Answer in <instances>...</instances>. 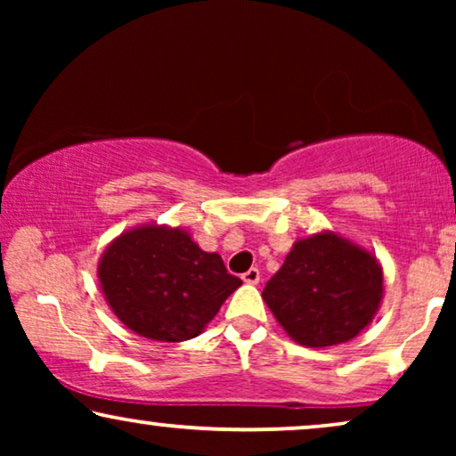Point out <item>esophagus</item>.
<instances>
[{
  "label": "esophagus",
  "instance_id": "obj_1",
  "mask_svg": "<svg viewBox=\"0 0 456 456\" xmlns=\"http://www.w3.org/2000/svg\"><path fill=\"white\" fill-rule=\"evenodd\" d=\"M259 280H261V273L257 267H251V270L242 273V282L245 284H259Z\"/></svg>",
  "mask_w": 456,
  "mask_h": 456
}]
</instances>
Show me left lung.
<instances>
[{
	"label": "left lung",
	"instance_id": "left-lung-1",
	"mask_svg": "<svg viewBox=\"0 0 456 456\" xmlns=\"http://www.w3.org/2000/svg\"><path fill=\"white\" fill-rule=\"evenodd\" d=\"M376 257L334 234L297 240L265 284L264 301L298 345L332 346L357 336L382 301Z\"/></svg>",
	"mask_w": 456,
	"mask_h": 456
}]
</instances>
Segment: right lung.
<instances>
[{"label": "right lung", "mask_w": 456, "mask_h": 456, "mask_svg": "<svg viewBox=\"0 0 456 456\" xmlns=\"http://www.w3.org/2000/svg\"><path fill=\"white\" fill-rule=\"evenodd\" d=\"M105 298L124 326L161 342L195 338L242 284L217 253L184 230L145 226L111 242L99 261Z\"/></svg>", "instance_id": "obj_1"}]
</instances>
